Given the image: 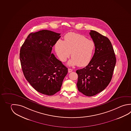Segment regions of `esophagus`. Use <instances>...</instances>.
Instances as JSON below:
<instances>
[{"label": "esophagus", "mask_w": 131, "mask_h": 131, "mask_svg": "<svg viewBox=\"0 0 131 131\" xmlns=\"http://www.w3.org/2000/svg\"><path fill=\"white\" fill-rule=\"evenodd\" d=\"M68 72L69 73H70V72H71V71H72V70L71 69H70V68H68Z\"/></svg>", "instance_id": "obj_1"}]
</instances>
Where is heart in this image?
Returning a JSON list of instances; mask_svg holds the SVG:
<instances>
[{
	"instance_id": "b5f03b06",
	"label": "heart",
	"mask_w": 131,
	"mask_h": 131,
	"mask_svg": "<svg viewBox=\"0 0 131 131\" xmlns=\"http://www.w3.org/2000/svg\"><path fill=\"white\" fill-rule=\"evenodd\" d=\"M95 48V43L84 36L75 33H69L64 36V41L59 40L55 49L60 60L64 62L71 53L72 59L69 66L85 67L90 63Z\"/></svg>"
}]
</instances>
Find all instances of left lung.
<instances>
[{"instance_id": "8db88e82", "label": "left lung", "mask_w": 131, "mask_h": 131, "mask_svg": "<svg viewBox=\"0 0 131 131\" xmlns=\"http://www.w3.org/2000/svg\"><path fill=\"white\" fill-rule=\"evenodd\" d=\"M90 35L95 43V53L86 67L77 70V85L79 92L92 96L103 91L109 84L116 57L112 44L107 37L94 30H91Z\"/></svg>"}]
</instances>
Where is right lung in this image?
Listing matches in <instances>:
<instances>
[{
	"instance_id": "add662e5",
	"label": "right lung",
	"mask_w": 131,
	"mask_h": 131,
	"mask_svg": "<svg viewBox=\"0 0 131 131\" xmlns=\"http://www.w3.org/2000/svg\"><path fill=\"white\" fill-rule=\"evenodd\" d=\"M60 34L42 30L29 34L21 46L20 60L24 76L36 91L53 95L60 90L68 69L51 53Z\"/></svg>"
}]
</instances>
